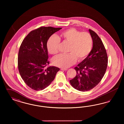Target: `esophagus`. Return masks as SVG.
<instances>
[{
	"instance_id": "1",
	"label": "esophagus",
	"mask_w": 124,
	"mask_h": 124,
	"mask_svg": "<svg viewBox=\"0 0 124 124\" xmlns=\"http://www.w3.org/2000/svg\"><path fill=\"white\" fill-rule=\"evenodd\" d=\"M61 70H63V71H67V69H65V68H61Z\"/></svg>"
}]
</instances>
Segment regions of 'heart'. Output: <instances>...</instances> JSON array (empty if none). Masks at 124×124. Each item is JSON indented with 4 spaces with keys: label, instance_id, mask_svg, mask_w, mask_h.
Returning <instances> with one entry per match:
<instances>
[{
    "label": "heart",
    "instance_id": "b5f03b06",
    "mask_svg": "<svg viewBox=\"0 0 124 124\" xmlns=\"http://www.w3.org/2000/svg\"><path fill=\"white\" fill-rule=\"evenodd\" d=\"M70 43L68 52L65 54H60L52 59L53 65L61 68H67L74 65L78 60L85 59L91 52L93 47V39L87 32H81L75 28H70L62 32L59 37L51 36L47 43L48 51L51 54L59 52L60 39Z\"/></svg>",
    "mask_w": 124,
    "mask_h": 124
}]
</instances>
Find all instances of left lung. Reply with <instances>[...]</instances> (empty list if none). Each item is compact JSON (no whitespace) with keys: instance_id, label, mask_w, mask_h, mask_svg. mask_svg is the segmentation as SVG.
Segmentation results:
<instances>
[{"instance_id":"8db88e82","label":"left lung","mask_w":124,"mask_h":124,"mask_svg":"<svg viewBox=\"0 0 124 124\" xmlns=\"http://www.w3.org/2000/svg\"><path fill=\"white\" fill-rule=\"evenodd\" d=\"M89 32L93 46L87 57L74 69L77 74L70 82L73 87L86 92L95 87L104 77L108 64L106 50L99 36L92 30Z\"/></svg>"}]
</instances>
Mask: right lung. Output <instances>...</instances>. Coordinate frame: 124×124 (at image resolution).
<instances>
[{"label": "right lung", "instance_id": "obj_1", "mask_svg": "<svg viewBox=\"0 0 124 124\" xmlns=\"http://www.w3.org/2000/svg\"><path fill=\"white\" fill-rule=\"evenodd\" d=\"M62 28L41 26L31 31L22 42L18 54V69L24 83L31 88L42 90L55 78L59 70L49 66L47 42Z\"/></svg>", "mask_w": 124, "mask_h": 124}]
</instances>
